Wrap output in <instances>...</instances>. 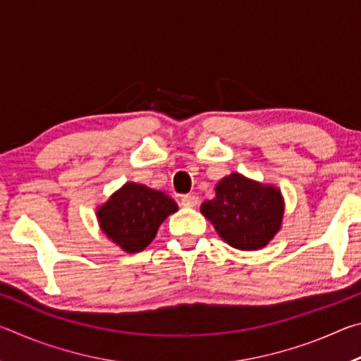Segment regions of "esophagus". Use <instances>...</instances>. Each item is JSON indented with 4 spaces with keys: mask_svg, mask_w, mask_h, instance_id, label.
Segmentation results:
<instances>
[{
    "mask_svg": "<svg viewBox=\"0 0 361 361\" xmlns=\"http://www.w3.org/2000/svg\"><path fill=\"white\" fill-rule=\"evenodd\" d=\"M197 204H199V197L194 194H186L181 197V205L188 207V209H192V207H195Z\"/></svg>",
    "mask_w": 361,
    "mask_h": 361,
    "instance_id": "obj_1",
    "label": "esophagus"
}]
</instances>
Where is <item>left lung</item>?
Segmentation results:
<instances>
[{
    "label": "left lung",
    "instance_id": "obj_1",
    "mask_svg": "<svg viewBox=\"0 0 361 361\" xmlns=\"http://www.w3.org/2000/svg\"><path fill=\"white\" fill-rule=\"evenodd\" d=\"M215 197L200 205L224 242L237 250H259L277 234L283 218L280 189L231 173L218 183Z\"/></svg>",
    "mask_w": 361,
    "mask_h": 361
}]
</instances>
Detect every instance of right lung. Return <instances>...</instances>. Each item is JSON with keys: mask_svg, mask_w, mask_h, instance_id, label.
Segmentation results:
<instances>
[{"mask_svg": "<svg viewBox=\"0 0 361 361\" xmlns=\"http://www.w3.org/2000/svg\"><path fill=\"white\" fill-rule=\"evenodd\" d=\"M176 210L178 205L167 194L126 183L99 207L97 218L108 239L127 253H137L149 245L159 226Z\"/></svg>", "mask_w": 361, "mask_h": 361, "instance_id": "right-lung-1", "label": "right lung"}]
</instances>
